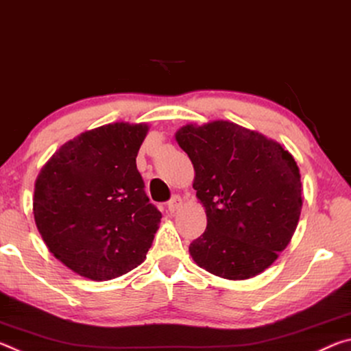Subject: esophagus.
Segmentation results:
<instances>
[{
    "instance_id": "esophagus-1",
    "label": "esophagus",
    "mask_w": 351,
    "mask_h": 351,
    "mask_svg": "<svg viewBox=\"0 0 351 351\" xmlns=\"http://www.w3.org/2000/svg\"><path fill=\"white\" fill-rule=\"evenodd\" d=\"M181 206H182L181 197H178V195H175V197L169 201V210H170V213H175V212L180 210Z\"/></svg>"
}]
</instances>
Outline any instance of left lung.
<instances>
[{"label":"left lung","instance_id":"obj_1","mask_svg":"<svg viewBox=\"0 0 351 351\" xmlns=\"http://www.w3.org/2000/svg\"><path fill=\"white\" fill-rule=\"evenodd\" d=\"M175 141L193 164V189L207 228L189 252L228 280L268 269L289 245L302 204L300 170L277 141L229 121L187 123Z\"/></svg>","mask_w":351,"mask_h":351}]
</instances>
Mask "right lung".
<instances>
[{"label": "right lung", "mask_w": 351, "mask_h": 351, "mask_svg": "<svg viewBox=\"0 0 351 351\" xmlns=\"http://www.w3.org/2000/svg\"><path fill=\"white\" fill-rule=\"evenodd\" d=\"M148 123L114 122L75 136L35 180L32 212L49 252L96 282L144 261L161 212L144 192L136 156Z\"/></svg>", "instance_id": "obj_1"}]
</instances>
